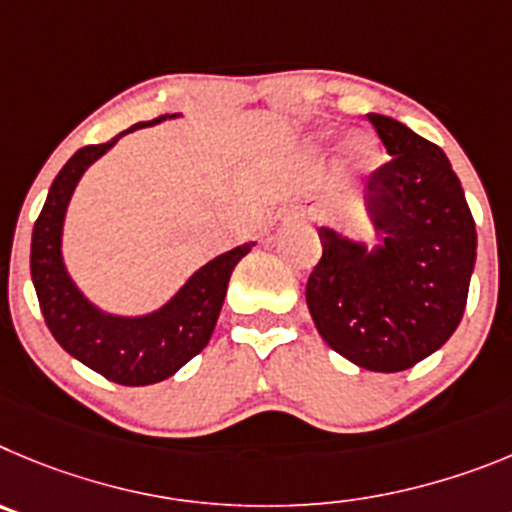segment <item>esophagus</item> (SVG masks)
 I'll return each instance as SVG.
<instances>
[{"label": "esophagus", "instance_id": "34e87169", "mask_svg": "<svg viewBox=\"0 0 512 512\" xmlns=\"http://www.w3.org/2000/svg\"><path fill=\"white\" fill-rule=\"evenodd\" d=\"M301 216H303V219H313V209H303Z\"/></svg>", "mask_w": 512, "mask_h": 512}]
</instances>
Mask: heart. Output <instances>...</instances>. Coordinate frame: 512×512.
Here are the masks:
<instances>
[{"instance_id": "b5f03b06", "label": "heart", "mask_w": 512, "mask_h": 512, "mask_svg": "<svg viewBox=\"0 0 512 512\" xmlns=\"http://www.w3.org/2000/svg\"><path fill=\"white\" fill-rule=\"evenodd\" d=\"M334 137H336L334 130H321L319 135H316V140L331 142ZM375 158H377V142L372 140L370 135H365V132H357V135H352L347 142H344L342 163L344 168L352 170V173H365V170H370L372 165H375Z\"/></svg>"}]
</instances>
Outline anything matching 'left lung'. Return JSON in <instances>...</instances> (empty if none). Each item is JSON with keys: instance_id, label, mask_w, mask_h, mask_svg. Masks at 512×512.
<instances>
[{"instance_id": "left-lung-1", "label": "left lung", "mask_w": 512, "mask_h": 512, "mask_svg": "<svg viewBox=\"0 0 512 512\" xmlns=\"http://www.w3.org/2000/svg\"><path fill=\"white\" fill-rule=\"evenodd\" d=\"M367 117L393 158L362 193L375 242L321 224L324 255L306 283V303L334 352L362 370L400 372L457 331L477 229L444 150L398 119Z\"/></svg>"}]
</instances>
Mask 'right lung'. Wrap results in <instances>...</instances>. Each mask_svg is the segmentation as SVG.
<instances>
[{
	"label": "right lung",
	"mask_w": 512,
	"mask_h": 512,
	"mask_svg": "<svg viewBox=\"0 0 512 512\" xmlns=\"http://www.w3.org/2000/svg\"><path fill=\"white\" fill-rule=\"evenodd\" d=\"M176 117L181 114H163L153 122H137L104 145L81 147L55 176L32 229V285L55 342L107 380L132 388L168 380L209 344L232 270L255 247V242H245L216 255L188 275L186 283L163 306L135 316L104 311L71 278L63 257V227L78 181L101 155H107L117 145L119 137Z\"/></svg>",
	"instance_id": "right-lung-1"
}]
</instances>
